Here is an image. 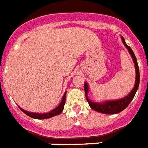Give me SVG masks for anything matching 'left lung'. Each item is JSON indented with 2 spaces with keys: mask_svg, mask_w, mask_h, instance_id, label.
Segmentation results:
<instances>
[{
  "mask_svg": "<svg viewBox=\"0 0 148 148\" xmlns=\"http://www.w3.org/2000/svg\"><path fill=\"white\" fill-rule=\"evenodd\" d=\"M122 40L125 47L127 48L130 53L131 54V56L133 59V62L135 63V73H136V78H135V84L134 86L133 89L132 90L131 92L126 96V97L123 98V99H119L116 101H105L103 103H95L93 101H90L87 98V93H88V85L86 83L84 84V90H85L86 97V100H87L88 103H89V106L92 109L94 110H96L98 112L102 113V114H117V113L121 112L122 110L126 108L128 105H130L132 100L133 99L134 96H135L136 91L138 90V85H139V80H140V74H139V69H138V65L137 59L135 57V54H134L133 51L131 49V47H129L125 42V40L122 37Z\"/></svg>",
  "mask_w": 148,
  "mask_h": 148,
  "instance_id": "1",
  "label": "left lung"
}]
</instances>
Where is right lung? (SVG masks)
Returning a JSON list of instances; mask_svg holds the SVG:
<instances>
[{"label":"right lung","instance_id":"add662e5","mask_svg":"<svg viewBox=\"0 0 148 148\" xmlns=\"http://www.w3.org/2000/svg\"><path fill=\"white\" fill-rule=\"evenodd\" d=\"M65 96H66V92H64V95H63L62 100V102L60 103V105L57 107V108H56L55 109H53V110H51L50 112L46 113V114H36V113L28 112V111H26V110L21 108L20 107H18V108H20V110H22V112H24L25 114H27V115L29 116L30 117H32V118L38 119V120H43V119L50 118V117H53V116H54L59 115V114H60L62 112L63 109H64V104H65Z\"/></svg>","mask_w":148,"mask_h":148}]
</instances>
